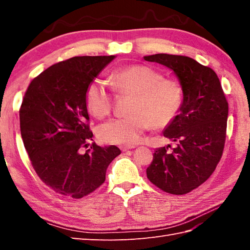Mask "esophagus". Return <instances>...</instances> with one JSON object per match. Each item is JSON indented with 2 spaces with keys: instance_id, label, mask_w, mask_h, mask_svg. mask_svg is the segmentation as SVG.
<instances>
[{
  "instance_id": "obj_1",
  "label": "esophagus",
  "mask_w": 250,
  "mask_h": 250,
  "mask_svg": "<svg viewBox=\"0 0 250 250\" xmlns=\"http://www.w3.org/2000/svg\"><path fill=\"white\" fill-rule=\"evenodd\" d=\"M132 148H134V146H121L120 147V149L122 150V151H126V150H129V149H132Z\"/></svg>"
}]
</instances>
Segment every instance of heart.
Returning <instances> with one entry per match:
<instances>
[{
  "label": "heart",
  "mask_w": 250,
  "mask_h": 250,
  "mask_svg": "<svg viewBox=\"0 0 250 250\" xmlns=\"http://www.w3.org/2000/svg\"><path fill=\"white\" fill-rule=\"evenodd\" d=\"M113 88L118 94H132L130 115L109 119L99 128L100 139L105 143L134 145L151 125L162 129L178 116L184 102L183 84L176 78L163 77L156 68L134 64L111 75ZM114 97L104 81L94 78L84 93L88 110L97 118L109 114Z\"/></svg>",
  "instance_id": "obj_1"
}]
</instances>
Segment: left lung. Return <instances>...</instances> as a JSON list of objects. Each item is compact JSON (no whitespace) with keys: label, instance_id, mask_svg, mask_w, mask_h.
Instances as JSON below:
<instances>
[{"label":"left lung","instance_id":"obj_1","mask_svg":"<svg viewBox=\"0 0 250 250\" xmlns=\"http://www.w3.org/2000/svg\"><path fill=\"white\" fill-rule=\"evenodd\" d=\"M171 68L184 88L178 116L163 135L177 146L157 148L147 178L172 194H186L207 179L224 151L229 106L217 74L192 58L167 54L144 57Z\"/></svg>","mask_w":250,"mask_h":250}]
</instances>
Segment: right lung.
Returning <instances> with one entry per match:
<instances>
[{
  "label": "right lung",
  "instance_id": "obj_1",
  "mask_svg": "<svg viewBox=\"0 0 250 250\" xmlns=\"http://www.w3.org/2000/svg\"><path fill=\"white\" fill-rule=\"evenodd\" d=\"M115 56L73 57L51 65L29 84L19 110L20 132L34 171L57 193L81 199L105 182L117 146L91 147L84 93Z\"/></svg>",
  "mask_w": 250,
  "mask_h": 250
}]
</instances>
